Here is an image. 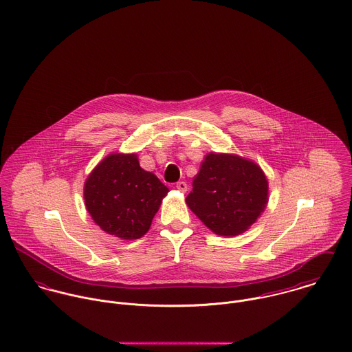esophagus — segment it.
Returning <instances> with one entry per match:
<instances>
[{"label":"esophagus","mask_w":352,"mask_h":352,"mask_svg":"<svg viewBox=\"0 0 352 352\" xmlns=\"http://www.w3.org/2000/svg\"><path fill=\"white\" fill-rule=\"evenodd\" d=\"M176 188L180 191V192H187V183L186 182H179L176 183Z\"/></svg>","instance_id":"esophagus-1"}]
</instances>
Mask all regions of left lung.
<instances>
[{"mask_svg": "<svg viewBox=\"0 0 352 352\" xmlns=\"http://www.w3.org/2000/svg\"><path fill=\"white\" fill-rule=\"evenodd\" d=\"M186 201L215 234L239 236L264 211L268 182L253 161L234 154L208 153Z\"/></svg>", "mask_w": 352, "mask_h": 352, "instance_id": "8db88e82", "label": "left lung"}]
</instances>
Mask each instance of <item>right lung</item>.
Wrapping results in <instances>:
<instances>
[{"label":"right lung","instance_id":"1","mask_svg":"<svg viewBox=\"0 0 352 352\" xmlns=\"http://www.w3.org/2000/svg\"><path fill=\"white\" fill-rule=\"evenodd\" d=\"M169 192L160 179L140 166L137 154H109L91 172L84 199L92 219L122 240L141 239L162 198Z\"/></svg>","mask_w":352,"mask_h":352}]
</instances>
